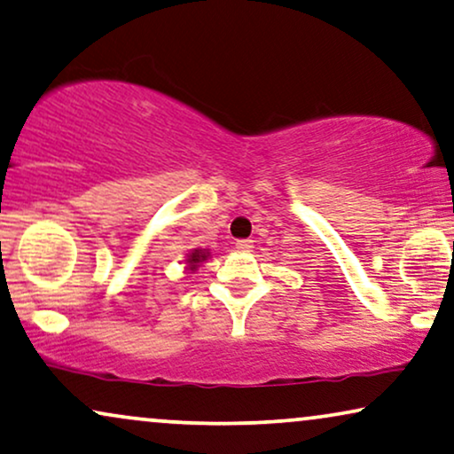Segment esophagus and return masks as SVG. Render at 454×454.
Returning a JSON list of instances; mask_svg holds the SVG:
<instances>
[{
    "label": "esophagus",
    "mask_w": 454,
    "mask_h": 454,
    "mask_svg": "<svg viewBox=\"0 0 454 454\" xmlns=\"http://www.w3.org/2000/svg\"><path fill=\"white\" fill-rule=\"evenodd\" d=\"M237 249L240 253H251L253 251V240H237Z\"/></svg>",
    "instance_id": "obj_1"
}]
</instances>
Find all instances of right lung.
I'll use <instances>...</instances> for the list:
<instances>
[{
  "label": "right lung",
  "instance_id": "obj_1",
  "mask_svg": "<svg viewBox=\"0 0 454 454\" xmlns=\"http://www.w3.org/2000/svg\"><path fill=\"white\" fill-rule=\"evenodd\" d=\"M205 259H209V249H192L189 255H186V270L195 271L199 265H201Z\"/></svg>",
  "mask_w": 454,
  "mask_h": 454
}]
</instances>
